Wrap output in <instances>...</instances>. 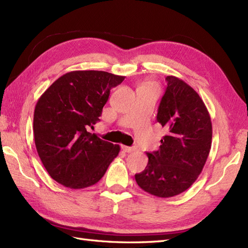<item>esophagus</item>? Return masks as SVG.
Listing matches in <instances>:
<instances>
[{
  "instance_id": "1",
  "label": "esophagus",
  "mask_w": 248,
  "mask_h": 248,
  "mask_svg": "<svg viewBox=\"0 0 248 248\" xmlns=\"http://www.w3.org/2000/svg\"><path fill=\"white\" fill-rule=\"evenodd\" d=\"M122 149H123V150H124V152H126V153H131V152L135 151V148H133V147H126V146H123V147H122Z\"/></svg>"
}]
</instances>
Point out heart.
<instances>
[{
  "label": "heart",
  "instance_id": "heart-1",
  "mask_svg": "<svg viewBox=\"0 0 248 248\" xmlns=\"http://www.w3.org/2000/svg\"><path fill=\"white\" fill-rule=\"evenodd\" d=\"M145 86H148V88H151V86H150V85H145Z\"/></svg>",
  "mask_w": 248,
  "mask_h": 248
}]
</instances>
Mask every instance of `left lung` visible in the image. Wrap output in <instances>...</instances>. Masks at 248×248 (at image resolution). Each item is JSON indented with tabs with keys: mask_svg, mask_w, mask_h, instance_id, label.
<instances>
[{
	"mask_svg": "<svg viewBox=\"0 0 248 248\" xmlns=\"http://www.w3.org/2000/svg\"><path fill=\"white\" fill-rule=\"evenodd\" d=\"M156 120L166 129L157 151L147 153L148 165L135 174L137 185L158 198L187 190L202 172L208 157L212 125L199 94L182 79L167 76Z\"/></svg>",
	"mask_w": 248,
	"mask_h": 248,
	"instance_id": "8db88e82",
	"label": "left lung"
}]
</instances>
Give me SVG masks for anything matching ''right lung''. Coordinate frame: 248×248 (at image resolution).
<instances>
[{
	"label": "right lung",
	"instance_id": "right-lung-1",
	"mask_svg": "<svg viewBox=\"0 0 248 248\" xmlns=\"http://www.w3.org/2000/svg\"><path fill=\"white\" fill-rule=\"evenodd\" d=\"M102 71H74L58 78L34 108V143L48 174L61 185L82 189L99 182L120 147L90 129L99 122L110 91L124 81Z\"/></svg>",
	"mask_w": 248,
	"mask_h": 248
}]
</instances>
